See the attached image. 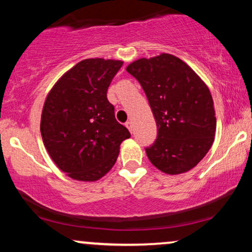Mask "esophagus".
I'll return each instance as SVG.
<instances>
[{
    "mask_svg": "<svg viewBox=\"0 0 252 252\" xmlns=\"http://www.w3.org/2000/svg\"><path fill=\"white\" fill-rule=\"evenodd\" d=\"M126 128L129 129V131L131 132V134H132V132H134V126H132V122H131V121H128V122L126 123Z\"/></svg>",
    "mask_w": 252,
    "mask_h": 252,
    "instance_id": "34e87169",
    "label": "esophagus"
}]
</instances>
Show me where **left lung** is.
I'll list each match as a JSON object with an SVG mask.
<instances>
[{
  "instance_id": "8db88e82",
  "label": "left lung",
  "mask_w": 252,
  "mask_h": 252,
  "mask_svg": "<svg viewBox=\"0 0 252 252\" xmlns=\"http://www.w3.org/2000/svg\"><path fill=\"white\" fill-rule=\"evenodd\" d=\"M126 71L142 86L154 115L158 136L148 158L166 174H181L207 154L216 134L209 88L192 68L172 54L138 59Z\"/></svg>"
}]
</instances>
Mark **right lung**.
Masks as SVG:
<instances>
[{"label":"right lung","mask_w":252,"mask_h":252,"mask_svg":"<svg viewBox=\"0 0 252 252\" xmlns=\"http://www.w3.org/2000/svg\"><path fill=\"white\" fill-rule=\"evenodd\" d=\"M120 60L85 59L58 80L42 109V141L48 154L70 178L96 181L112 168L129 130L115 118L108 100Z\"/></svg>","instance_id":"add662e5"}]
</instances>
